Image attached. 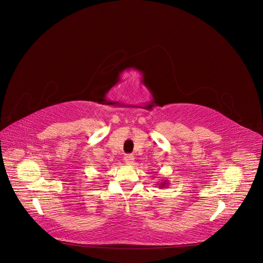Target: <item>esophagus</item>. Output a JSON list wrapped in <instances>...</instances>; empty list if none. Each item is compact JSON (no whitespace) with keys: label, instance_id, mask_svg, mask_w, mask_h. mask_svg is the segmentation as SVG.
Instances as JSON below:
<instances>
[{"label":"esophagus","instance_id":"1","mask_svg":"<svg viewBox=\"0 0 263 263\" xmlns=\"http://www.w3.org/2000/svg\"><path fill=\"white\" fill-rule=\"evenodd\" d=\"M123 161L127 165H132L134 162V157L132 155H126L123 158Z\"/></svg>","mask_w":263,"mask_h":263}]
</instances>
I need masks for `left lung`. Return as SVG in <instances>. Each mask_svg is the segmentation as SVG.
<instances>
[{"mask_svg":"<svg viewBox=\"0 0 263 263\" xmlns=\"http://www.w3.org/2000/svg\"><path fill=\"white\" fill-rule=\"evenodd\" d=\"M168 184H170L168 180H161V181L159 182V184H156V185H159L160 189H165V187L168 186Z\"/></svg>","mask_w":263,"mask_h":263,"instance_id":"obj_1","label":"left lung"}]
</instances>
